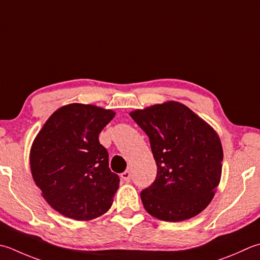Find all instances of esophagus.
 <instances>
[{
	"instance_id": "1",
	"label": "esophagus",
	"mask_w": 260,
	"mask_h": 260,
	"mask_svg": "<svg viewBox=\"0 0 260 260\" xmlns=\"http://www.w3.org/2000/svg\"><path fill=\"white\" fill-rule=\"evenodd\" d=\"M120 177H121V179H123L124 181L129 182L131 181V171L129 170H125L123 174L120 175Z\"/></svg>"
}]
</instances>
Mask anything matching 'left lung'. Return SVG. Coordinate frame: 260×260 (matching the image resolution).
<instances>
[{
	"instance_id": "8db88e82",
	"label": "left lung",
	"mask_w": 260,
	"mask_h": 260,
	"mask_svg": "<svg viewBox=\"0 0 260 260\" xmlns=\"http://www.w3.org/2000/svg\"><path fill=\"white\" fill-rule=\"evenodd\" d=\"M129 115L149 137L157 168L155 180L141 191L146 212L168 222L197 215L221 178L223 150L215 131L176 101Z\"/></svg>"
}]
</instances>
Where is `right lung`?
I'll use <instances>...</instances> for the list:
<instances>
[{
  "mask_svg": "<svg viewBox=\"0 0 260 260\" xmlns=\"http://www.w3.org/2000/svg\"><path fill=\"white\" fill-rule=\"evenodd\" d=\"M113 110L72 104L55 111L34 141L30 168L48 204L76 221L103 215L113 204L119 177L109 169L99 134Z\"/></svg>",
  "mask_w": 260,
  "mask_h": 260,
  "instance_id": "add662e5",
  "label": "right lung"
}]
</instances>
